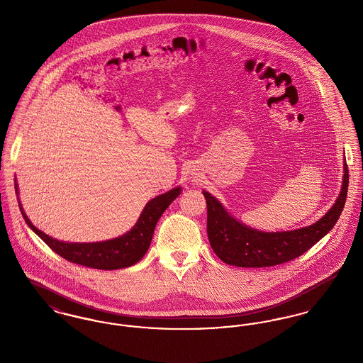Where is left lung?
<instances>
[{"label": "left lung", "instance_id": "left-lung-1", "mask_svg": "<svg viewBox=\"0 0 363 363\" xmlns=\"http://www.w3.org/2000/svg\"><path fill=\"white\" fill-rule=\"evenodd\" d=\"M347 188L348 167L345 163L343 188L333 207L314 225L281 233H262L242 225L228 215L213 196L204 190L211 247L225 264L243 268L272 267L296 259L328 234L337 222L345 207Z\"/></svg>", "mask_w": 363, "mask_h": 363}]
</instances>
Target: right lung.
I'll return each instance as SVG.
<instances>
[{
  "label": "right lung",
  "mask_w": 363,
  "mask_h": 363,
  "mask_svg": "<svg viewBox=\"0 0 363 363\" xmlns=\"http://www.w3.org/2000/svg\"><path fill=\"white\" fill-rule=\"evenodd\" d=\"M179 193L181 188H175L152 199L143 209L138 223L130 231H128L118 238L95 243H68L52 240V237L38 230L30 222L21 206H18L26 223L34 230L35 234H38L39 238L45 242L52 252L79 265L111 271L130 267L143 259V256L147 253L150 247L159 218L166 211V208L172 204L174 199L179 196Z\"/></svg>",
  "instance_id": "right-lung-1"
}]
</instances>
